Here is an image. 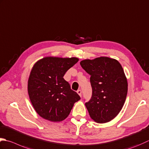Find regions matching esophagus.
I'll list each match as a JSON object with an SVG mask.
<instances>
[{
	"instance_id": "esophagus-1",
	"label": "esophagus",
	"mask_w": 149,
	"mask_h": 149,
	"mask_svg": "<svg viewBox=\"0 0 149 149\" xmlns=\"http://www.w3.org/2000/svg\"><path fill=\"white\" fill-rule=\"evenodd\" d=\"M77 93L81 97V94H82V91H81V90H78L77 91Z\"/></svg>"
}]
</instances>
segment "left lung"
I'll use <instances>...</instances> for the list:
<instances>
[{"mask_svg": "<svg viewBox=\"0 0 149 149\" xmlns=\"http://www.w3.org/2000/svg\"><path fill=\"white\" fill-rule=\"evenodd\" d=\"M80 65L90 75L92 95L85 103L90 118L100 123L111 121L127 97L128 83L123 68L117 60L107 57L81 61Z\"/></svg>", "mask_w": 149, "mask_h": 149, "instance_id": "8db88e82", "label": "left lung"}]
</instances>
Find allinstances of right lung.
I'll use <instances>...</instances> for the list:
<instances>
[{"instance_id":"obj_1","label":"right lung","mask_w":149,"mask_h":149,"mask_svg":"<svg viewBox=\"0 0 149 149\" xmlns=\"http://www.w3.org/2000/svg\"><path fill=\"white\" fill-rule=\"evenodd\" d=\"M78 61L76 57H46L33 66L28 92L32 105L40 117L54 122L63 121L81 99L63 78Z\"/></svg>"}]
</instances>
